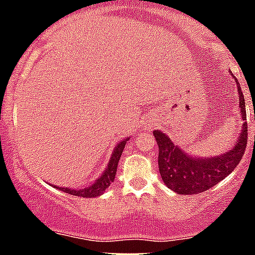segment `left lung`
I'll list each match as a JSON object with an SVG mask.
<instances>
[{
  "instance_id": "left-lung-1",
  "label": "left lung",
  "mask_w": 255,
  "mask_h": 255,
  "mask_svg": "<svg viewBox=\"0 0 255 255\" xmlns=\"http://www.w3.org/2000/svg\"><path fill=\"white\" fill-rule=\"evenodd\" d=\"M237 91L240 98L241 126L240 136L236 144L226 150L223 154L215 157H194L180 146L172 142L166 133L162 131L153 132L157 140L158 149V167L163 183L170 189L175 190L179 194H198L201 192L210 189L217 185L224 177L232 172L236 166L240 163L241 158L245 153L248 142V126H247V109L241 87L237 79ZM255 119V114H254Z\"/></svg>"
}]
</instances>
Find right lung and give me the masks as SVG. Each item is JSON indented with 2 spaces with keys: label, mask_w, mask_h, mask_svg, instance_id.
<instances>
[{
  "label": "right lung",
  "mask_w": 255,
  "mask_h": 255,
  "mask_svg": "<svg viewBox=\"0 0 255 255\" xmlns=\"http://www.w3.org/2000/svg\"><path fill=\"white\" fill-rule=\"evenodd\" d=\"M129 140V137H126L124 140L119 141L117 144V146L114 147L113 150V154H111L110 159H109V163L105 168L104 174L100 177L96 179V181L92 185L87 188H83V189H71V188H65V187H57V189L65 192V193L72 194V196H79V197H84V198H95V197L101 196L105 190L110 187V184L114 181L115 175H117V167H118V162L121 159V155L123 153V149L127 144V141Z\"/></svg>",
  "instance_id": "add662e5"
}]
</instances>
